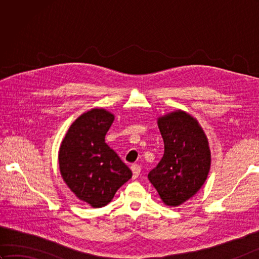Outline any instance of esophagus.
Masks as SVG:
<instances>
[{"instance_id":"esophagus-1","label":"esophagus","mask_w":259,"mask_h":259,"mask_svg":"<svg viewBox=\"0 0 259 259\" xmlns=\"http://www.w3.org/2000/svg\"><path fill=\"white\" fill-rule=\"evenodd\" d=\"M131 170H133V174H134V178H138L139 175H140V171H141V168L139 164H133L131 166Z\"/></svg>"}]
</instances>
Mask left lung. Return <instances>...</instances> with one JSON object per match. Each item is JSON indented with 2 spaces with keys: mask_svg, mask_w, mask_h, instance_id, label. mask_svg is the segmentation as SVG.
Wrapping results in <instances>:
<instances>
[{
  "mask_svg": "<svg viewBox=\"0 0 259 259\" xmlns=\"http://www.w3.org/2000/svg\"><path fill=\"white\" fill-rule=\"evenodd\" d=\"M164 152L148 175L164 205L177 207L205 184L211 153L205 131L192 115L176 110L158 118Z\"/></svg>",
  "mask_w": 259,
  "mask_h": 259,
  "instance_id": "left-lung-1",
  "label": "left lung"
}]
</instances>
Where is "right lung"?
<instances>
[{"label":"right lung","mask_w":259,"mask_h":259,"mask_svg":"<svg viewBox=\"0 0 259 259\" xmlns=\"http://www.w3.org/2000/svg\"><path fill=\"white\" fill-rule=\"evenodd\" d=\"M114 120L106 109L82 113L70 125L59 150V167L70 190L93 208H101L133 172L104 138Z\"/></svg>","instance_id":"1"}]
</instances>
